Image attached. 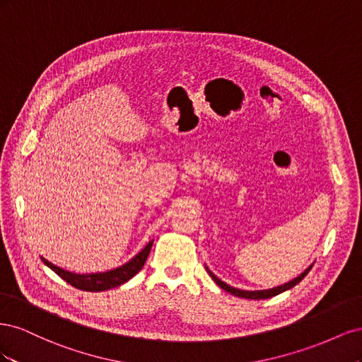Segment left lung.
<instances>
[{"label":"left lung","mask_w":362,"mask_h":362,"mask_svg":"<svg viewBox=\"0 0 362 362\" xmlns=\"http://www.w3.org/2000/svg\"><path fill=\"white\" fill-rule=\"evenodd\" d=\"M311 267H313V264H311L308 269H305L298 278H294V279L286 282V284H284V286H279V287H275V288H269V290H254V291H249V290H240V288L228 286L226 282H223L222 279H218V278L214 275V273L205 266V269H206V272H208V275H210V276L213 278V281L217 284L218 287L223 288V290L228 291V293H231V294L237 296V298H243V299H269V298H273V296H276V294H279V293L287 291V290L293 288L294 286H298V284H299L306 275H308V272L311 270Z\"/></svg>","instance_id":"obj_1"}]
</instances>
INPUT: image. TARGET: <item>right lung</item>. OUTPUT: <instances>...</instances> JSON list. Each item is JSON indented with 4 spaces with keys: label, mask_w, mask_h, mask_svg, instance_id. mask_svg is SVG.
Wrapping results in <instances>:
<instances>
[{
    "label": "right lung",
    "mask_w": 362,
    "mask_h": 362,
    "mask_svg": "<svg viewBox=\"0 0 362 362\" xmlns=\"http://www.w3.org/2000/svg\"><path fill=\"white\" fill-rule=\"evenodd\" d=\"M152 243H154V240H151V242L144 249H141L136 257L131 258L122 266H119L112 270H107V272L83 273V275H80V273L68 272L62 267H57L56 264H52V262H49L43 257H40V258L52 272H56L62 279L71 284L72 287L78 288V290H84V291H105V290L122 286V284H125L127 281H129L131 278L137 275V273L141 270V267H144V264L146 262Z\"/></svg>",
    "instance_id": "obj_1"
}]
</instances>
